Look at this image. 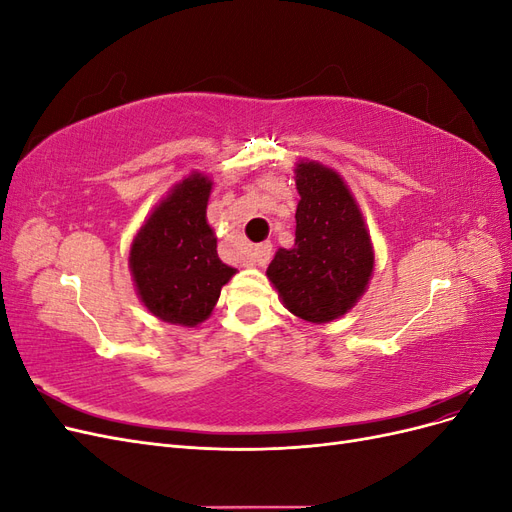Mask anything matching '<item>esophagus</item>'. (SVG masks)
<instances>
[{
	"mask_svg": "<svg viewBox=\"0 0 512 512\" xmlns=\"http://www.w3.org/2000/svg\"><path fill=\"white\" fill-rule=\"evenodd\" d=\"M273 254V245L271 243H260L254 247V254H252V262L256 267H267L269 260Z\"/></svg>",
	"mask_w": 512,
	"mask_h": 512,
	"instance_id": "esophagus-1",
	"label": "esophagus"
}]
</instances>
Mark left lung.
Instances as JSON below:
<instances>
[{
  "label": "left lung",
  "instance_id": "left-lung-1",
  "mask_svg": "<svg viewBox=\"0 0 512 512\" xmlns=\"http://www.w3.org/2000/svg\"><path fill=\"white\" fill-rule=\"evenodd\" d=\"M299 205L294 245L280 247L267 269L290 314L327 324L348 314L376 267L363 213L344 177L316 160L294 164Z\"/></svg>",
  "mask_w": 512,
  "mask_h": 512
}]
</instances>
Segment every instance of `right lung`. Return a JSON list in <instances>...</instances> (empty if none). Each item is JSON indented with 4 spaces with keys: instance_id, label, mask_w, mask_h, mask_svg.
<instances>
[{
    "instance_id": "obj_1",
    "label": "right lung",
    "mask_w": 512,
    "mask_h": 512,
    "mask_svg": "<svg viewBox=\"0 0 512 512\" xmlns=\"http://www.w3.org/2000/svg\"><path fill=\"white\" fill-rule=\"evenodd\" d=\"M209 175L192 170L153 207L132 239L128 267L147 312L177 327H198L237 273L220 260L207 222Z\"/></svg>"
}]
</instances>
